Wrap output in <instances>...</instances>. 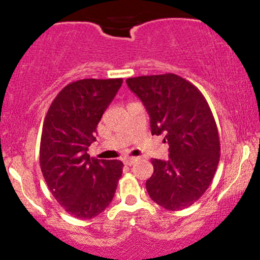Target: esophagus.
I'll use <instances>...</instances> for the list:
<instances>
[{"label": "esophagus", "instance_id": "34e87169", "mask_svg": "<svg viewBox=\"0 0 260 260\" xmlns=\"http://www.w3.org/2000/svg\"><path fill=\"white\" fill-rule=\"evenodd\" d=\"M137 159H138V158H136V156H132V158H125L124 159V164L129 165V167H131V165L135 164V162L137 161Z\"/></svg>", "mask_w": 260, "mask_h": 260}]
</instances>
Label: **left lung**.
Returning a JSON list of instances; mask_svg holds the SVG:
<instances>
[{
	"label": "left lung",
	"instance_id": "obj_1",
	"mask_svg": "<svg viewBox=\"0 0 260 260\" xmlns=\"http://www.w3.org/2000/svg\"><path fill=\"white\" fill-rule=\"evenodd\" d=\"M150 117L152 135H165L169 159H152L150 199L170 211L191 206L209 189L219 161L217 125L198 87L175 74L127 79Z\"/></svg>",
	"mask_w": 260,
	"mask_h": 260
}]
</instances>
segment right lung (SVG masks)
I'll list each match as a JSON object with an SVG mask.
<instances>
[{"mask_svg": "<svg viewBox=\"0 0 260 260\" xmlns=\"http://www.w3.org/2000/svg\"><path fill=\"white\" fill-rule=\"evenodd\" d=\"M122 79H84L67 85L44 118L39 162L59 205L74 217L90 219L112 201L122 176L121 160L90 158L96 128Z\"/></svg>", "mask_w": 260, "mask_h": 260, "instance_id": "right-lung-1", "label": "right lung"}]
</instances>
